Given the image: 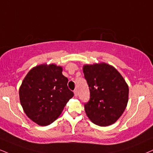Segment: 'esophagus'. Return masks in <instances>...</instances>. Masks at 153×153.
Listing matches in <instances>:
<instances>
[{"label": "esophagus", "instance_id": "esophagus-1", "mask_svg": "<svg viewBox=\"0 0 153 153\" xmlns=\"http://www.w3.org/2000/svg\"><path fill=\"white\" fill-rule=\"evenodd\" d=\"M74 94H75V97H78V90H74Z\"/></svg>", "mask_w": 153, "mask_h": 153}]
</instances>
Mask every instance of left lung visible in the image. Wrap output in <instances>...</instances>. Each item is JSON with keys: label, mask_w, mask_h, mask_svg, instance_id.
Returning <instances> with one entry per match:
<instances>
[{"label": "left lung", "mask_w": 153, "mask_h": 153, "mask_svg": "<svg viewBox=\"0 0 153 153\" xmlns=\"http://www.w3.org/2000/svg\"><path fill=\"white\" fill-rule=\"evenodd\" d=\"M85 78L90 92L85 110L94 124L107 126L122 115L128 100V86L114 67L105 63L85 65Z\"/></svg>", "instance_id": "obj_1"}]
</instances>
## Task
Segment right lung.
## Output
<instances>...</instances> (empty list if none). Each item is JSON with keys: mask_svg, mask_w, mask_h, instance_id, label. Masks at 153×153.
Wrapping results in <instances>:
<instances>
[{"mask_svg": "<svg viewBox=\"0 0 153 153\" xmlns=\"http://www.w3.org/2000/svg\"><path fill=\"white\" fill-rule=\"evenodd\" d=\"M62 71L55 64H42L31 69L22 81L20 104L26 115L38 125L53 123L74 95Z\"/></svg>", "mask_w": 153, "mask_h": 153, "instance_id": "1", "label": "right lung"}]
</instances>
